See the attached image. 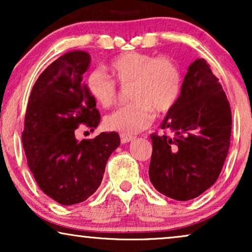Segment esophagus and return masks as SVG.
I'll list each match as a JSON object with an SVG mask.
<instances>
[{
	"label": "esophagus",
	"instance_id": "1",
	"mask_svg": "<svg viewBox=\"0 0 252 252\" xmlns=\"http://www.w3.org/2000/svg\"><path fill=\"white\" fill-rule=\"evenodd\" d=\"M133 139H134V136H132V135L120 134V141H122V143H127V142H129V141H132Z\"/></svg>",
	"mask_w": 252,
	"mask_h": 252
}]
</instances>
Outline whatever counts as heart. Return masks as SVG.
<instances>
[{
    "instance_id": "1",
    "label": "heart",
    "mask_w": 252,
    "mask_h": 252,
    "mask_svg": "<svg viewBox=\"0 0 252 252\" xmlns=\"http://www.w3.org/2000/svg\"><path fill=\"white\" fill-rule=\"evenodd\" d=\"M110 70L120 84L132 82V103L105 117L104 126L126 135L148 128L156 112H167L181 94V68L173 58L156 57L142 53L119 55L110 63ZM86 87L92 98L103 108H109L118 96L116 81L102 68H94L86 78Z\"/></svg>"
}]
</instances>
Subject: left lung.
Listing matches in <instances>:
<instances>
[{
	"instance_id": "8db88e82",
	"label": "left lung",
	"mask_w": 252,
	"mask_h": 252,
	"mask_svg": "<svg viewBox=\"0 0 252 252\" xmlns=\"http://www.w3.org/2000/svg\"><path fill=\"white\" fill-rule=\"evenodd\" d=\"M219 79L205 60L188 67L178 102L151 134L149 178L160 194L177 201L196 198L218 179L228 154L232 112Z\"/></svg>"
}]
</instances>
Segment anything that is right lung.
Wrapping results in <instances>:
<instances>
[{
  "label": "right lung",
  "instance_id": "right-lung-1",
  "mask_svg": "<svg viewBox=\"0 0 252 252\" xmlns=\"http://www.w3.org/2000/svg\"><path fill=\"white\" fill-rule=\"evenodd\" d=\"M91 56L73 50L53 62L37 78L25 115L23 146L27 164L44 194L63 205L87 199L101 185L118 133L78 141L80 124L94 130L101 116L82 75Z\"/></svg>",
  "mask_w": 252,
  "mask_h": 252
}]
</instances>
